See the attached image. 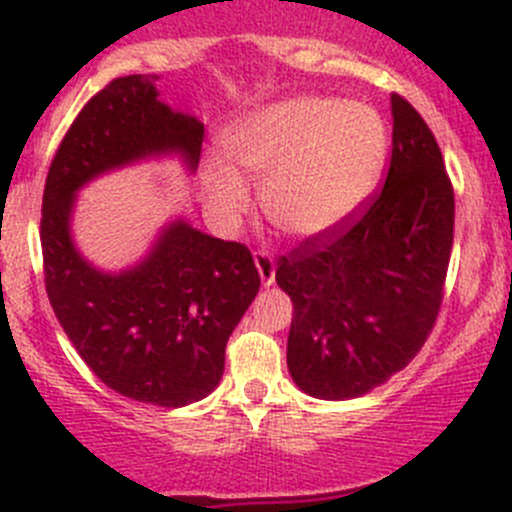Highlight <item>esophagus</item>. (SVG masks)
<instances>
[{
  "mask_svg": "<svg viewBox=\"0 0 512 512\" xmlns=\"http://www.w3.org/2000/svg\"><path fill=\"white\" fill-rule=\"evenodd\" d=\"M255 265H257V272H260L262 285L270 287L272 282H275V257H272L267 250H257L255 252Z\"/></svg>",
  "mask_w": 512,
  "mask_h": 512,
  "instance_id": "esophagus-1",
  "label": "esophagus"
}]
</instances>
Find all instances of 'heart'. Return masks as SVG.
Wrapping results in <instances>:
<instances>
[{"mask_svg": "<svg viewBox=\"0 0 512 512\" xmlns=\"http://www.w3.org/2000/svg\"><path fill=\"white\" fill-rule=\"evenodd\" d=\"M225 151L262 180L260 203L285 235L312 240L337 230L364 205L386 163V126L374 108L337 98L299 96L240 118L225 131ZM205 200L215 213L247 205L245 178L223 158L203 165Z\"/></svg>", "mask_w": 512, "mask_h": 512, "instance_id": "b5f03b06", "label": "heart"}]
</instances>
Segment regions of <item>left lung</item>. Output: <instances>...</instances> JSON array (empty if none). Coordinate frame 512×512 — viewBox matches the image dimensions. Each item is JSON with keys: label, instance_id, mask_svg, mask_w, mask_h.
<instances>
[{"label": "left lung", "instance_id": "obj_1", "mask_svg": "<svg viewBox=\"0 0 512 512\" xmlns=\"http://www.w3.org/2000/svg\"><path fill=\"white\" fill-rule=\"evenodd\" d=\"M386 183L337 230L280 257L294 304L287 366L314 399L369 394L421 352L443 302L453 247L451 178L418 111L391 96Z\"/></svg>", "mask_w": 512, "mask_h": 512}]
</instances>
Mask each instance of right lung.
Wrapping results in <instances>:
<instances>
[{
  "mask_svg": "<svg viewBox=\"0 0 512 512\" xmlns=\"http://www.w3.org/2000/svg\"><path fill=\"white\" fill-rule=\"evenodd\" d=\"M156 79H113L71 123L46 175L41 252L49 302L86 366L116 394L178 409L223 379L227 339L260 289L250 250L178 218L138 265L103 272L71 237L76 193L98 175L160 156L198 168L203 123L160 101Z\"/></svg>",
  "mask_w": 512,
  "mask_h": 512,
  "instance_id": "add662e5",
  "label": "right lung"
}]
</instances>
